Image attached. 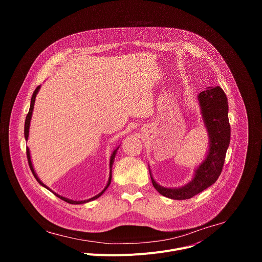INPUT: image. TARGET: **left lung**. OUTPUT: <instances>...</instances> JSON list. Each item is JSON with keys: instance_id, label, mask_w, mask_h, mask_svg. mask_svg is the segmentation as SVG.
<instances>
[{"instance_id": "obj_1", "label": "left lung", "mask_w": 262, "mask_h": 262, "mask_svg": "<svg viewBox=\"0 0 262 262\" xmlns=\"http://www.w3.org/2000/svg\"><path fill=\"white\" fill-rule=\"evenodd\" d=\"M203 121L209 136V150L203 163L197 168L191 182L178 189H167L159 185L151 174L156 190L163 196L174 200H185L201 193L219 178L230 143V124L228 119V100L219 86L208 87L199 96Z\"/></svg>"}]
</instances>
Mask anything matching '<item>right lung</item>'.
<instances>
[{
  "label": "right lung",
  "instance_id": "obj_1",
  "mask_svg": "<svg viewBox=\"0 0 262 262\" xmlns=\"http://www.w3.org/2000/svg\"><path fill=\"white\" fill-rule=\"evenodd\" d=\"M39 88H40V86H38L37 87L36 89H35V91L33 92V95H32V98H31V104H30V110H29V113L27 114V117H26V121H25V139L26 140H28V137H29V128H30V121H31V117H32V112H33V108H34V102H35V98H36V94L38 93V91H39ZM118 149V148H117ZM117 149L116 150H114L113 151V155H112V157H111V160H110V177H108V181H107V184H106V186L104 188V190L102 191V192H100L98 195H96V196H94V197H92V198H90V199H88V200H84V201H74V200H70V199H68V198H65V197H62V196H60V195H58V194H56V193H54L53 191H51L48 186L46 185V184H43L41 181H40V179L37 177V175H36V173H35V171H34V169H33V165H32V162H31V157H30V151H29V148L27 147V158H28V163H29V166H30V169H31V171H32V173H33V175H34V177L36 178V180L38 181L41 185H43L45 188H47L48 190H50L51 192H53V194H55L58 198H60V199H62L63 201H65V202H67V203H70V204H82V203H86V202H89V201H92V200H95V199H97L98 197H100L102 194H103V192L107 189V186L110 185V183H111V178H112V165H113V163H114V159H115V156H116V151H117Z\"/></svg>",
  "mask_w": 262,
  "mask_h": 262
}]
</instances>
